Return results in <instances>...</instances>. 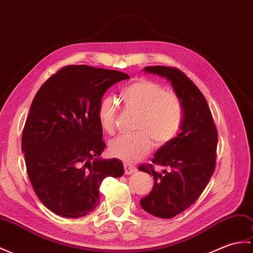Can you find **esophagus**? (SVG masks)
<instances>
[{
    "label": "esophagus",
    "mask_w": 253,
    "mask_h": 253,
    "mask_svg": "<svg viewBox=\"0 0 253 253\" xmlns=\"http://www.w3.org/2000/svg\"><path fill=\"white\" fill-rule=\"evenodd\" d=\"M124 170H125V174H131V173L137 171V168H136V166L125 163L124 164Z\"/></svg>",
    "instance_id": "34e87169"
}]
</instances>
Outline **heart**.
Masks as SVG:
<instances>
[{
	"label": "heart",
	"instance_id": "obj_1",
	"mask_svg": "<svg viewBox=\"0 0 253 253\" xmlns=\"http://www.w3.org/2000/svg\"><path fill=\"white\" fill-rule=\"evenodd\" d=\"M125 109L138 113L136 130L131 136H120L111 141V156L126 163H136L148 155L157 145L173 140L183 120V107L179 95L173 90L164 89L155 81L145 78L134 79L121 90ZM120 107L110 96L103 97L98 104V119L103 130L112 134L115 131Z\"/></svg>",
	"mask_w": 253,
	"mask_h": 253
}]
</instances>
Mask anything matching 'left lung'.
<instances>
[{
	"label": "left lung",
	"instance_id": "1",
	"mask_svg": "<svg viewBox=\"0 0 253 253\" xmlns=\"http://www.w3.org/2000/svg\"><path fill=\"white\" fill-rule=\"evenodd\" d=\"M146 73L166 78L181 98L183 120L181 131L157 150L152 163L168 167L160 174L152 164L139 170L153 175L154 187L140 201L146 212L162 219L173 218L189 208L207 186L215 168L218 131L206 98L177 68L145 67Z\"/></svg>",
	"mask_w": 253,
	"mask_h": 253
}]
</instances>
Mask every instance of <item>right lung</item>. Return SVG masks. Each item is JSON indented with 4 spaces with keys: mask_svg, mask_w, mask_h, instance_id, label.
<instances>
[{
    "mask_svg": "<svg viewBox=\"0 0 253 253\" xmlns=\"http://www.w3.org/2000/svg\"><path fill=\"white\" fill-rule=\"evenodd\" d=\"M129 75L90 66H67L35 95L23 127L21 150L33 190L44 206L63 218H81L100 202L107 177L124 174L105 149L97 110L104 92Z\"/></svg>",
    "mask_w": 253,
    "mask_h": 253,
    "instance_id": "add662e5",
    "label": "right lung"
}]
</instances>
